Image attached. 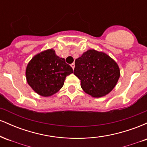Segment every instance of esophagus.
<instances>
[{
    "label": "esophagus",
    "mask_w": 147,
    "mask_h": 147,
    "mask_svg": "<svg viewBox=\"0 0 147 147\" xmlns=\"http://www.w3.org/2000/svg\"><path fill=\"white\" fill-rule=\"evenodd\" d=\"M75 63H72L71 64V67L72 68V69L74 70V68H75Z\"/></svg>",
    "instance_id": "1"
}]
</instances>
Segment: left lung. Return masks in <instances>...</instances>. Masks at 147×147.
<instances>
[{"label":"left lung","instance_id":"left-lung-1","mask_svg":"<svg viewBox=\"0 0 147 147\" xmlns=\"http://www.w3.org/2000/svg\"><path fill=\"white\" fill-rule=\"evenodd\" d=\"M74 74L81 80V87L93 97L112 91L120 76L117 63L103 52L87 50L75 60Z\"/></svg>","mask_w":147,"mask_h":147}]
</instances>
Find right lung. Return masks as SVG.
I'll return each mask as SVG.
<instances>
[{
  "mask_svg": "<svg viewBox=\"0 0 147 147\" xmlns=\"http://www.w3.org/2000/svg\"><path fill=\"white\" fill-rule=\"evenodd\" d=\"M72 72L63 58L57 56L53 49H48L30 61L25 75L34 91L43 97H50L63 87L65 77Z\"/></svg>",
  "mask_w": 147,
  "mask_h": 147,
  "instance_id": "add662e5",
  "label": "right lung"
}]
</instances>
